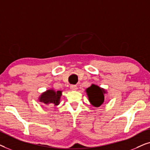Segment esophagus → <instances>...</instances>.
<instances>
[{
  "mask_svg": "<svg viewBox=\"0 0 150 150\" xmlns=\"http://www.w3.org/2000/svg\"><path fill=\"white\" fill-rule=\"evenodd\" d=\"M70 89H71V90H73V91H76V90H77L78 87H77L76 85H70Z\"/></svg>",
  "mask_w": 150,
  "mask_h": 150,
  "instance_id": "34e87169",
  "label": "esophagus"
}]
</instances>
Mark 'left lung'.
Listing matches in <instances>:
<instances>
[{"mask_svg": "<svg viewBox=\"0 0 150 150\" xmlns=\"http://www.w3.org/2000/svg\"><path fill=\"white\" fill-rule=\"evenodd\" d=\"M86 92H87L90 103L93 106L96 107H99L104 103V95L106 93L104 89L93 84L86 89Z\"/></svg>", "mask_w": 150, "mask_h": 150, "instance_id": "1", "label": "left lung"}]
</instances>
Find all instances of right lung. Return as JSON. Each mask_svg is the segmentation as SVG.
<instances>
[{
	"label": "right lung",
	"instance_id": "right-lung-1",
	"mask_svg": "<svg viewBox=\"0 0 150 150\" xmlns=\"http://www.w3.org/2000/svg\"><path fill=\"white\" fill-rule=\"evenodd\" d=\"M61 95H62L61 91H55L53 89H48L40 96L39 100L40 102L45 105L51 104V105L57 106L60 103Z\"/></svg>",
	"mask_w": 150,
	"mask_h": 150
}]
</instances>
